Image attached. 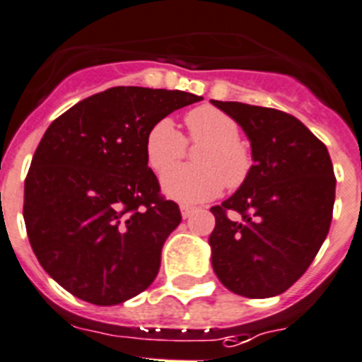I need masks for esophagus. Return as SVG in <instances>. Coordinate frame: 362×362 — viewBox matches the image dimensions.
<instances>
[{"instance_id": "1", "label": "esophagus", "mask_w": 362, "mask_h": 362, "mask_svg": "<svg viewBox=\"0 0 362 362\" xmlns=\"http://www.w3.org/2000/svg\"><path fill=\"white\" fill-rule=\"evenodd\" d=\"M195 209H197V208H194V206L183 204V206H181V215H183V218H188V216L194 215Z\"/></svg>"}]
</instances>
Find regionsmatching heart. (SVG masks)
Returning <instances> with one entry per match:
<instances>
[{
	"label": "heart",
	"instance_id": "heart-1",
	"mask_svg": "<svg viewBox=\"0 0 362 362\" xmlns=\"http://www.w3.org/2000/svg\"><path fill=\"white\" fill-rule=\"evenodd\" d=\"M187 139L170 119H160L146 135V158L149 167L163 174L186 152V140L201 145L195 168H176L163 175L161 187L168 197L195 204L216 197L223 187L238 188L252 170L249 146L240 140V124L235 117L215 106L202 105L185 115Z\"/></svg>",
	"mask_w": 362,
	"mask_h": 362
}]
</instances>
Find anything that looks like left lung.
<instances>
[{"mask_svg": "<svg viewBox=\"0 0 362 362\" xmlns=\"http://www.w3.org/2000/svg\"><path fill=\"white\" fill-rule=\"evenodd\" d=\"M213 105L243 127L254 158L238 192L211 208L213 270L233 293L275 297L304 275L329 233L332 161L325 144L290 113L235 101Z\"/></svg>", "mask_w": 362, "mask_h": 362, "instance_id": "8db88e82", "label": "left lung"}]
</instances>
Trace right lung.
Instances as JSON below:
<instances>
[{"label": "right lung", "instance_id": "right-lung-1", "mask_svg": "<svg viewBox=\"0 0 362 362\" xmlns=\"http://www.w3.org/2000/svg\"><path fill=\"white\" fill-rule=\"evenodd\" d=\"M201 99L113 87L47 127L24 179L23 216L37 259L69 293L113 305L156 279L181 211L147 167L146 135L156 120Z\"/></svg>", "mask_w": 362, "mask_h": 362}]
</instances>
